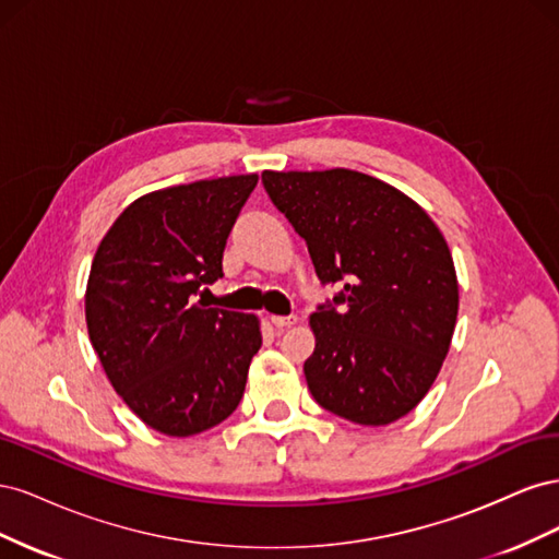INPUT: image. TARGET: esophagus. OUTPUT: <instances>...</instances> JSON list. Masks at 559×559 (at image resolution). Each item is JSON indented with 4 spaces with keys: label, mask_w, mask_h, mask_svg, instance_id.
Wrapping results in <instances>:
<instances>
[{
    "label": "esophagus",
    "mask_w": 559,
    "mask_h": 559,
    "mask_svg": "<svg viewBox=\"0 0 559 559\" xmlns=\"http://www.w3.org/2000/svg\"><path fill=\"white\" fill-rule=\"evenodd\" d=\"M270 321H273V326L275 329H286V326H292V324H296V321H298V317H294V314H289V317H280V314H273V317H270Z\"/></svg>",
    "instance_id": "1"
}]
</instances>
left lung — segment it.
Returning <instances> with one entry per match:
<instances>
[{"instance_id":"obj_1","label":"left lung","mask_w":559,"mask_h":559,"mask_svg":"<svg viewBox=\"0 0 559 559\" xmlns=\"http://www.w3.org/2000/svg\"><path fill=\"white\" fill-rule=\"evenodd\" d=\"M261 179L317 277L343 284L341 311L310 314L308 389L354 425H392L427 396L452 343L460 284L443 233L413 198L345 167Z\"/></svg>"}]
</instances>
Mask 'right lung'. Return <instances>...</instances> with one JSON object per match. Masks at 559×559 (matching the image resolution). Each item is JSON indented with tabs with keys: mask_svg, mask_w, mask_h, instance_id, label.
Returning <instances> with one entry per match:
<instances>
[{
	"mask_svg": "<svg viewBox=\"0 0 559 559\" xmlns=\"http://www.w3.org/2000/svg\"><path fill=\"white\" fill-rule=\"evenodd\" d=\"M259 175L200 179L146 193L99 242L86 324L99 364L146 427L186 438L233 415L261 347L257 314L207 308L224 249Z\"/></svg>",
	"mask_w": 559,
	"mask_h": 559,
	"instance_id": "add662e5",
	"label": "right lung"
}]
</instances>
